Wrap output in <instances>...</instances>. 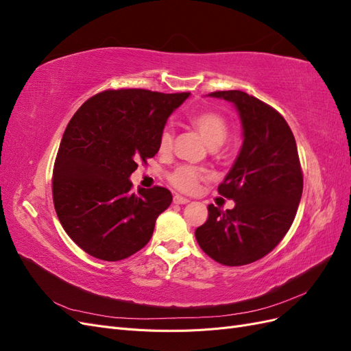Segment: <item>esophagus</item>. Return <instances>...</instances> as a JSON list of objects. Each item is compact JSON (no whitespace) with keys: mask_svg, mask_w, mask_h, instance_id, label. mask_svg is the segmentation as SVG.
I'll return each instance as SVG.
<instances>
[{"mask_svg":"<svg viewBox=\"0 0 351 351\" xmlns=\"http://www.w3.org/2000/svg\"><path fill=\"white\" fill-rule=\"evenodd\" d=\"M189 199L187 197H183V196H180V195H176L174 196V204L176 205H186V204H189Z\"/></svg>","mask_w":351,"mask_h":351,"instance_id":"obj_1","label":"esophagus"}]
</instances>
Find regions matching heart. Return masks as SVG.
<instances>
[{"label": "heart", "instance_id": "obj_1", "mask_svg": "<svg viewBox=\"0 0 351 351\" xmlns=\"http://www.w3.org/2000/svg\"><path fill=\"white\" fill-rule=\"evenodd\" d=\"M192 124L202 136V139L206 142L209 147H218L226 141L228 127L226 120L217 112L205 111L199 112L192 117ZM173 145V133L169 129H165L159 137V151L168 152ZM206 178V174L195 167H178L169 176V182L178 189L180 192L195 193L199 189L202 180Z\"/></svg>", "mask_w": 351, "mask_h": 351}]
</instances>
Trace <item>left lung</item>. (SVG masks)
<instances>
[{
    "mask_svg": "<svg viewBox=\"0 0 351 351\" xmlns=\"http://www.w3.org/2000/svg\"><path fill=\"white\" fill-rule=\"evenodd\" d=\"M208 97L234 105L243 143L219 195L232 209L209 205V217L196 228L200 249L227 267L263 258L290 230L303 192V174L293 132L280 112L241 90H218Z\"/></svg>",
    "mask_w": 351,
    "mask_h": 351,
    "instance_id": "8db88e82",
    "label": "left lung"
}]
</instances>
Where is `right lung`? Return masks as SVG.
Listing matches in <instances>:
<instances>
[{"instance_id":"obj_1","label":"right lung","mask_w":351,"mask_h":351,"mask_svg":"<svg viewBox=\"0 0 351 351\" xmlns=\"http://www.w3.org/2000/svg\"><path fill=\"white\" fill-rule=\"evenodd\" d=\"M189 95L105 90L73 115L56 158L52 197L62 228L90 256L121 261L151 240L173 195L159 186L133 193L130 176L159 151L168 117Z\"/></svg>"}]
</instances>
